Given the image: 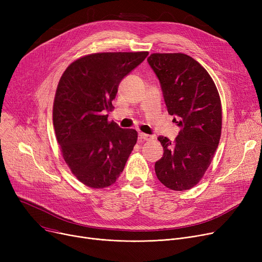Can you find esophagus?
I'll return each instance as SVG.
<instances>
[{"instance_id":"34e87169","label":"esophagus","mask_w":262,"mask_h":262,"mask_svg":"<svg viewBox=\"0 0 262 262\" xmlns=\"http://www.w3.org/2000/svg\"><path fill=\"white\" fill-rule=\"evenodd\" d=\"M138 139H139L140 141H146V140L152 139V136H149V135L144 134V133H139V135H138Z\"/></svg>"}]
</instances>
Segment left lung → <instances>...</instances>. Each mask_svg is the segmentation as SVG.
Instances as JSON below:
<instances>
[{"mask_svg":"<svg viewBox=\"0 0 262 262\" xmlns=\"http://www.w3.org/2000/svg\"><path fill=\"white\" fill-rule=\"evenodd\" d=\"M147 62L156 74L169 115L181 128L175 141L159 136L163 155L155 172L167 188L194 187L213 158L222 128L219 92L208 72L186 54H152Z\"/></svg>","mask_w":262,"mask_h":262,"instance_id":"1","label":"left lung"}]
</instances>
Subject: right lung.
<instances>
[{
    "label": "right lung",
    "mask_w": 262,
    "mask_h": 262,
    "mask_svg": "<svg viewBox=\"0 0 262 262\" xmlns=\"http://www.w3.org/2000/svg\"><path fill=\"white\" fill-rule=\"evenodd\" d=\"M148 55L98 53L63 72L53 107V124L63 159L77 180L91 188L113 185L137 142L135 129L108 122L121 80Z\"/></svg>",
    "instance_id": "1"
}]
</instances>
